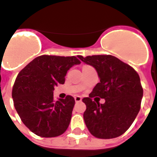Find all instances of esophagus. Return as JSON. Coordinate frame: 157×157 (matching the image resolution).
Returning a JSON list of instances; mask_svg holds the SVG:
<instances>
[{
    "instance_id": "34e87169",
    "label": "esophagus",
    "mask_w": 157,
    "mask_h": 157,
    "mask_svg": "<svg viewBox=\"0 0 157 157\" xmlns=\"http://www.w3.org/2000/svg\"><path fill=\"white\" fill-rule=\"evenodd\" d=\"M74 99H75V102H81L82 101V98L80 97V96H76V97H74Z\"/></svg>"
}]
</instances>
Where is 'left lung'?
<instances>
[{"label":"left lung","instance_id":"left-lung-1","mask_svg":"<svg viewBox=\"0 0 157 157\" xmlns=\"http://www.w3.org/2000/svg\"><path fill=\"white\" fill-rule=\"evenodd\" d=\"M78 57L94 67L100 79L90 97L83 99L86 105L83 120L88 130L99 139H112L123 135L140 109L143 89L139 74L130 65L111 55ZM94 96L105 98V102L99 104L95 99L93 101Z\"/></svg>","mask_w":157,"mask_h":157}]
</instances>
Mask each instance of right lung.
I'll return each instance as SVG.
<instances>
[{
  "instance_id": "right-lung-1",
  "label": "right lung",
  "mask_w": 157,
  "mask_h": 157,
  "mask_svg": "<svg viewBox=\"0 0 157 157\" xmlns=\"http://www.w3.org/2000/svg\"><path fill=\"white\" fill-rule=\"evenodd\" d=\"M80 63L75 56L42 55L18 74L12 89L15 109L23 124L36 136L56 137L67 129L75 100L67 95L55 101L53 90L64 83L67 70Z\"/></svg>"
}]
</instances>
